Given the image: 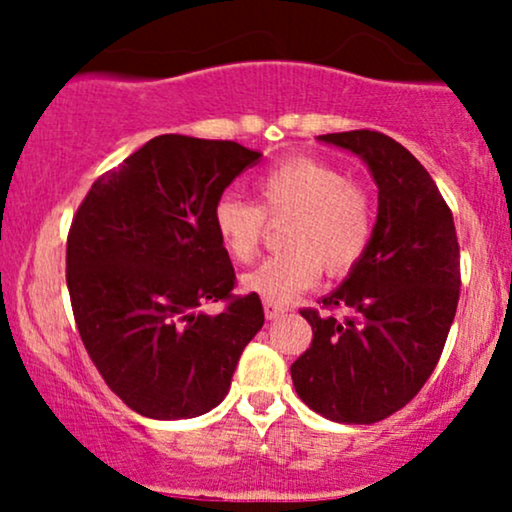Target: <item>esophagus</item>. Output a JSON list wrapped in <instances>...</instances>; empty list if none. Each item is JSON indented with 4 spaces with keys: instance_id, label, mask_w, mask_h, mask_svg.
I'll return each instance as SVG.
<instances>
[{
    "instance_id": "34e87169",
    "label": "esophagus",
    "mask_w": 512,
    "mask_h": 512,
    "mask_svg": "<svg viewBox=\"0 0 512 512\" xmlns=\"http://www.w3.org/2000/svg\"><path fill=\"white\" fill-rule=\"evenodd\" d=\"M286 313V305L281 303H274V301H264V315H267V320H276L279 315Z\"/></svg>"
}]
</instances>
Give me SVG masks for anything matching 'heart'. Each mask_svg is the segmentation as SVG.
Segmentation results:
<instances>
[{"label": "heart", "mask_w": 512, "mask_h": 512, "mask_svg": "<svg viewBox=\"0 0 512 512\" xmlns=\"http://www.w3.org/2000/svg\"><path fill=\"white\" fill-rule=\"evenodd\" d=\"M257 199L223 195L211 221L223 250L236 262H250L260 252L267 216L289 219L284 245L289 250L267 257L243 276V289L264 301L286 303L327 274L354 269L375 233V202L358 182L339 168L315 158H289L257 178Z\"/></svg>", "instance_id": "1"}]
</instances>
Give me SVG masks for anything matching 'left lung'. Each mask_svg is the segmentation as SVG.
<instances>
[{"label": "left lung", "mask_w": 512, "mask_h": 512, "mask_svg": "<svg viewBox=\"0 0 512 512\" xmlns=\"http://www.w3.org/2000/svg\"><path fill=\"white\" fill-rule=\"evenodd\" d=\"M361 156L378 185L373 243L322 310L303 308L313 342L293 361L298 397L339 424H375L431 378L460 301L455 221L428 170L370 129L322 134ZM345 310L344 318L333 315Z\"/></svg>", "instance_id": "1"}]
</instances>
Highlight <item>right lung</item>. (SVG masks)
<instances>
[{
    "label": "right lung",
    "mask_w": 512,
    "mask_h": 512,
    "mask_svg": "<svg viewBox=\"0 0 512 512\" xmlns=\"http://www.w3.org/2000/svg\"><path fill=\"white\" fill-rule=\"evenodd\" d=\"M262 154L236 142L161 134L103 173L67 236V289L81 342L110 390L149 419H192L231 387L262 330L257 293L214 231L223 190ZM227 303L219 316L198 310Z\"/></svg>",
    "instance_id": "1"
}]
</instances>
